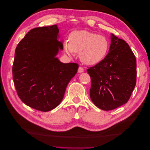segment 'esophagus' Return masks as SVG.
Returning a JSON list of instances; mask_svg holds the SVG:
<instances>
[{
    "label": "esophagus",
    "mask_w": 150,
    "mask_h": 150,
    "mask_svg": "<svg viewBox=\"0 0 150 150\" xmlns=\"http://www.w3.org/2000/svg\"><path fill=\"white\" fill-rule=\"evenodd\" d=\"M84 69H83V67H79V68H78V72H80V73H81V72H83V71H84Z\"/></svg>",
    "instance_id": "obj_1"
}]
</instances>
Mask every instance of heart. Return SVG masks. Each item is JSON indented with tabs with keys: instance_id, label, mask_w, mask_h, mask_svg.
<instances>
[{
	"instance_id": "b5f03b06",
	"label": "heart",
	"mask_w": 150,
	"mask_h": 150,
	"mask_svg": "<svg viewBox=\"0 0 150 150\" xmlns=\"http://www.w3.org/2000/svg\"><path fill=\"white\" fill-rule=\"evenodd\" d=\"M64 48L67 54L79 52V57L87 65L98 64L108 55L110 42L101 35L87 30H77L72 33L69 41L66 42Z\"/></svg>"
}]
</instances>
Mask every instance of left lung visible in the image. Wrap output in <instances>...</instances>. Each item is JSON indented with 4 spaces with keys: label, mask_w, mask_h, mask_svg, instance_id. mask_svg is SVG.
<instances>
[{
    "label": "left lung",
    "mask_w": 150,
    "mask_h": 150,
    "mask_svg": "<svg viewBox=\"0 0 150 150\" xmlns=\"http://www.w3.org/2000/svg\"><path fill=\"white\" fill-rule=\"evenodd\" d=\"M90 97L99 108L110 111L128 101L137 83V60L129 45L114 34L110 51L98 64L88 67Z\"/></svg>",
    "instance_id": "1"
}]
</instances>
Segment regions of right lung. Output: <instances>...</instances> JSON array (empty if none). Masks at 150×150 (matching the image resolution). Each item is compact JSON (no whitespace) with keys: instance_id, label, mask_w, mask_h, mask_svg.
Returning a JSON list of instances; mask_svg holds the SVG:
<instances>
[{"instance_id":"add662e5","label":"right lung","mask_w":150,"mask_h":150,"mask_svg":"<svg viewBox=\"0 0 150 150\" xmlns=\"http://www.w3.org/2000/svg\"><path fill=\"white\" fill-rule=\"evenodd\" d=\"M56 25L29 30L15 51L12 66L18 96L26 105L46 112L60 104L68 83L78 71L77 63L64 64L55 57L62 42Z\"/></svg>"}]
</instances>
